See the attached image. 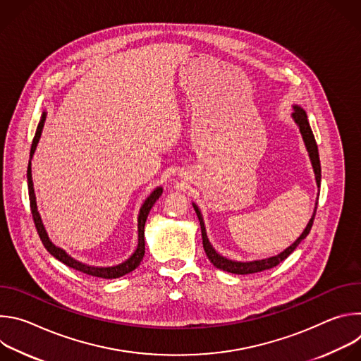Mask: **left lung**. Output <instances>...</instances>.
Segmentation results:
<instances>
[{
	"label": "left lung",
	"mask_w": 361,
	"mask_h": 361,
	"mask_svg": "<svg viewBox=\"0 0 361 361\" xmlns=\"http://www.w3.org/2000/svg\"><path fill=\"white\" fill-rule=\"evenodd\" d=\"M293 109H294V113H293L291 117H293V120L295 121V124H297L298 128H300V133H301V135H302L305 148H307V151H308V157H310V161H312V166H313V170H314L317 187H320V181H322V166H320L319 148H317V142H316L314 134H313V131H312L310 124H308L305 111H304L300 106H293ZM317 200H319V198H317ZM192 207H194V210H195V213H197V217H198V220H200L204 251H205V254H207L209 260L213 263V266L217 267V269H220V270H223V271H228V273H233V274H252V273H260V271H264V270H269V269L276 267V266L280 264L283 260H286L287 257L295 250V247L308 235V233H310V230H312V226H313V221H314V216H316V212H317V202H316L314 213H313L310 221H308V224H307V227L304 228V231L301 233V235H300L290 247H287L284 251H281V252L277 254V255L269 257V259L254 260V262H234V260H228V259H226V257H223L221 254H219V252L213 248L212 243L209 241L207 231H205V226H204V220H202L201 212L198 210V207H197V205H195L194 202H192Z\"/></svg>",
	"instance_id": "obj_1"
}]
</instances>
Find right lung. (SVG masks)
Masks as SVG:
<instances>
[{
  "mask_svg": "<svg viewBox=\"0 0 361 361\" xmlns=\"http://www.w3.org/2000/svg\"><path fill=\"white\" fill-rule=\"evenodd\" d=\"M45 117H47V113H42L41 116V120L38 123V127H37V131H35V135H34V140H32V144H31V151H30V161H28V169H27V180H28V195H30V207H31V214H32V219H34V224H35V228L38 231V235L44 244V247L47 248V251L56 257L57 260H60L61 263H64L66 266L77 270V271H81V273H85L88 276H92V277H101V279H118V277H123L128 273H131L133 270H135L141 260L144 257V252H145V243H144V226H145V221H147V217H148V213L151 210V207L154 205V202H156L159 200V197L163 194V188L161 187H157L156 190H154L144 201V204L141 205L140 209V213H138V245L135 248V251L128 257V259L126 262H123L121 264H117V266H113V267H92V266H87L84 263H80L77 262L75 259H73L71 255H68L63 248L57 247L53 244V241H51L48 238V234L44 228V224H42V220L39 217V213L37 210V201H35V192H34V184H32V177H31V159L34 156L35 152V148H37V144L39 141V137H41V133H42V127H44V123H45Z\"/></svg>",
  "mask_w": 361,
  "mask_h": 361,
  "instance_id": "right-lung-1",
  "label": "right lung"
}]
</instances>
